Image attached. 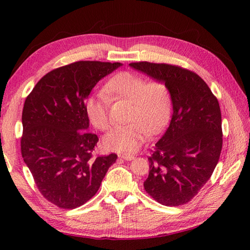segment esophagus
I'll return each mask as SVG.
<instances>
[{
  "mask_svg": "<svg viewBox=\"0 0 250 250\" xmlns=\"http://www.w3.org/2000/svg\"><path fill=\"white\" fill-rule=\"evenodd\" d=\"M118 157L120 159H124V160H126V161H131V160H133V159H134V156L125 155V153H120V155H118Z\"/></svg>",
  "mask_w": 250,
  "mask_h": 250,
  "instance_id": "esophagus-1",
  "label": "esophagus"
}]
</instances>
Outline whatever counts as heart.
I'll return each instance as SVG.
<instances>
[{
	"label": "heart",
	"mask_w": 250,
	"mask_h": 250,
	"mask_svg": "<svg viewBox=\"0 0 250 250\" xmlns=\"http://www.w3.org/2000/svg\"><path fill=\"white\" fill-rule=\"evenodd\" d=\"M104 91L113 100L131 102L129 124L118 125L104 137V146L109 150L132 153L140 149L151 133L160 131L171 113V98L167 86L151 82L134 73L116 74L106 83ZM105 94V95H106ZM104 92L90 95L86 101V111L92 125L100 130L110 128L108 117L109 99Z\"/></svg>",
	"instance_id": "heart-1"
}]
</instances>
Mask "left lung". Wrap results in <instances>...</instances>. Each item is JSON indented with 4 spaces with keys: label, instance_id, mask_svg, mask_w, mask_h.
I'll return each instance as SVG.
<instances>
[{
    "label": "left lung",
    "instance_id": "left-lung-1",
    "mask_svg": "<svg viewBox=\"0 0 250 250\" xmlns=\"http://www.w3.org/2000/svg\"><path fill=\"white\" fill-rule=\"evenodd\" d=\"M132 68L162 83L171 95L173 114L166 133L148 158L146 192L159 203H187L207 183L222 148L218 100L195 73L179 66L150 62L130 63Z\"/></svg>",
    "mask_w": 250,
    "mask_h": 250
}]
</instances>
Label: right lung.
I'll return each mask as SVG.
<instances>
[{"instance_id":"1","label":"right lung","mask_w":250,"mask_h":250,"mask_svg":"<svg viewBox=\"0 0 250 250\" xmlns=\"http://www.w3.org/2000/svg\"><path fill=\"white\" fill-rule=\"evenodd\" d=\"M122 64L79 61L49 72L22 110L21 153L41 193L73 209L98 192L117 155L92 157L98 136L88 132L86 100L101 79Z\"/></svg>"}]
</instances>
